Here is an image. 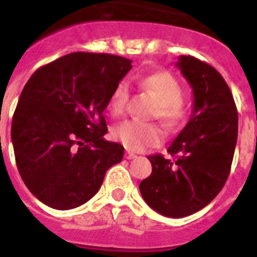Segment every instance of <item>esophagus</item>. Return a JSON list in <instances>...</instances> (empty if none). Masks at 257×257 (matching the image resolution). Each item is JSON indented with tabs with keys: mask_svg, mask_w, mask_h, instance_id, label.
Returning a JSON list of instances; mask_svg holds the SVG:
<instances>
[{
	"mask_svg": "<svg viewBox=\"0 0 257 257\" xmlns=\"http://www.w3.org/2000/svg\"><path fill=\"white\" fill-rule=\"evenodd\" d=\"M135 158H136V154H133V152H131V151H126V152H125V159L131 160V159H135Z\"/></svg>",
	"mask_w": 257,
	"mask_h": 257,
	"instance_id": "obj_1",
	"label": "esophagus"
}]
</instances>
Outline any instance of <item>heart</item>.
I'll return each instance as SVG.
<instances>
[{
    "label": "heart",
    "mask_w": 257,
    "mask_h": 257,
    "mask_svg": "<svg viewBox=\"0 0 257 257\" xmlns=\"http://www.w3.org/2000/svg\"><path fill=\"white\" fill-rule=\"evenodd\" d=\"M142 86L154 94L159 106L156 114L170 125H178L187 117V106L183 102V87L168 71H158L142 79ZM129 89L125 82L115 86L109 98V110L111 114L118 115L125 110L128 103ZM113 137L131 151H143L148 147L159 146L163 142L164 133L158 124L128 120L115 125Z\"/></svg>",
    "instance_id": "heart-1"
}]
</instances>
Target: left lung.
I'll return each instance as SVG.
<instances>
[{
	"instance_id": "left-lung-1",
	"label": "left lung",
	"mask_w": 257,
	"mask_h": 257,
	"mask_svg": "<svg viewBox=\"0 0 257 257\" xmlns=\"http://www.w3.org/2000/svg\"><path fill=\"white\" fill-rule=\"evenodd\" d=\"M194 93V110L168 154L148 156L152 172L140 183L154 210L181 218L201 210L228 179L237 143L238 114L232 91L220 72L194 56L176 62Z\"/></svg>"
}]
</instances>
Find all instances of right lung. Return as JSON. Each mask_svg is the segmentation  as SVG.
<instances>
[{"label":"right lung","instance_id":"add662e5","mask_svg":"<svg viewBox=\"0 0 257 257\" xmlns=\"http://www.w3.org/2000/svg\"><path fill=\"white\" fill-rule=\"evenodd\" d=\"M132 62L110 54L72 52L33 72L12 120L16 164L44 205L68 210L97 194L124 147L107 142L103 110Z\"/></svg>","mask_w":257,"mask_h":257}]
</instances>
